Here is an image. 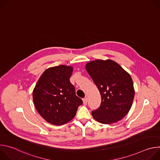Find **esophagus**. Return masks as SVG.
<instances>
[{"instance_id":"esophagus-1","label":"esophagus","mask_w":160,"mask_h":160,"mask_svg":"<svg viewBox=\"0 0 160 160\" xmlns=\"http://www.w3.org/2000/svg\"><path fill=\"white\" fill-rule=\"evenodd\" d=\"M83 104H87V98H85L83 99Z\"/></svg>"}]
</instances>
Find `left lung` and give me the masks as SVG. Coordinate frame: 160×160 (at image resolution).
I'll return each mask as SVG.
<instances>
[{
	"instance_id": "left-lung-1",
	"label": "left lung",
	"mask_w": 160,
	"mask_h": 160,
	"mask_svg": "<svg viewBox=\"0 0 160 160\" xmlns=\"http://www.w3.org/2000/svg\"><path fill=\"white\" fill-rule=\"evenodd\" d=\"M85 69L101 96L99 108L92 111L94 118L103 124L123 118L130 109L135 94L130 75L111 59L88 62Z\"/></svg>"
}]
</instances>
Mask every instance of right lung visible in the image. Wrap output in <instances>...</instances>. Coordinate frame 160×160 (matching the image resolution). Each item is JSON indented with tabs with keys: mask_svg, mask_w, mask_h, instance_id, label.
Listing matches in <instances>:
<instances>
[{
	"mask_svg": "<svg viewBox=\"0 0 160 160\" xmlns=\"http://www.w3.org/2000/svg\"><path fill=\"white\" fill-rule=\"evenodd\" d=\"M72 72L73 68L70 66L49 68L40 76L33 89L35 107L49 123L61 125L70 122L83 103L70 82Z\"/></svg>",
	"mask_w": 160,
	"mask_h": 160,
	"instance_id": "add662e5",
	"label": "right lung"
}]
</instances>
